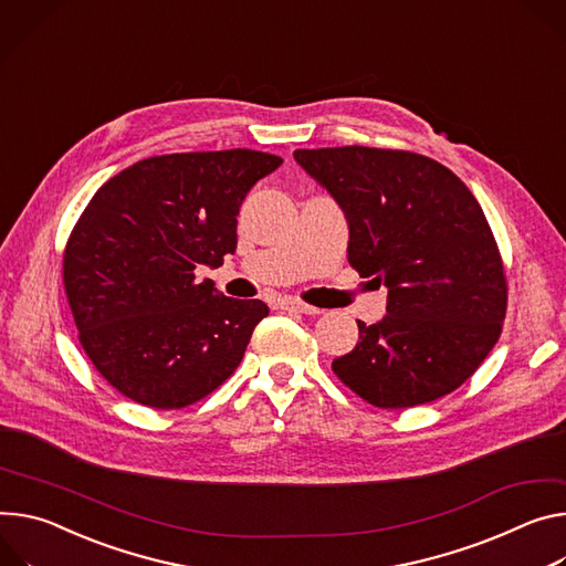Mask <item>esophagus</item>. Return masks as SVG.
Wrapping results in <instances>:
<instances>
[{
    "instance_id": "34e87169",
    "label": "esophagus",
    "mask_w": 566,
    "mask_h": 566,
    "mask_svg": "<svg viewBox=\"0 0 566 566\" xmlns=\"http://www.w3.org/2000/svg\"><path fill=\"white\" fill-rule=\"evenodd\" d=\"M277 306H280V310H284V312H297V314H306V316H316V314H321L318 306L304 304V302L293 300V297H284V300H280V302H277Z\"/></svg>"
}]
</instances>
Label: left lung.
Listing matches in <instances>:
<instances>
[{
  "instance_id": "8db88e82",
  "label": "left lung",
  "mask_w": 566,
  "mask_h": 566,
  "mask_svg": "<svg viewBox=\"0 0 566 566\" xmlns=\"http://www.w3.org/2000/svg\"><path fill=\"white\" fill-rule=\"evenodd\" d=\"M295 163L345 214L347 262L388 289L386 316L358 321L336 377L379 408L449 395L483 364L505 318V275L474 193L408 150L300 148Z\"/></svg>"
}]
</instances>
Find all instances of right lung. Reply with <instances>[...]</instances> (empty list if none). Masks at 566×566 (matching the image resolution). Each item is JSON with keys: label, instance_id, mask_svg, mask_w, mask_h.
<instances>
[{"label": "right lung", "instance_id": "1", "mask_svg": "<svg viewBox=\"0 0 566 566\" xmlns=\"http://www.w3.org/2000/svg\"><path fill=\"white\" fill-rule=\"evenodd\" d=\"M282 158L230 148L142 160L101 187L65 248L63 280L94 368L128 399L185 408L241 364L262 300L196 282L237 250V214Z\"/></svg>", "mask_w": 566, "mask_h": 566}]
</instances>
